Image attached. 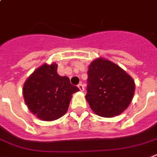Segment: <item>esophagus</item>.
I'll return each mask as SVG.
<instances>
[{
  "label": "esophagus",
  "instance_id": "1",
  "mask_svg": "<svg viewBox=\"0 0 157 157\" xmlns=\"http://www.w3.org/2000/svg\"><path fill=\"white\" fill-rule=\"evenodd\" d=\"M77 86H78L79 90H80L81 91H84V86H83V85H82V83L79 84Z\"/></svg>",
  "mask_w": 157,
  "mask_h": 157
}]
</instances>
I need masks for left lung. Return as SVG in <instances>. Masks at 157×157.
Listing matches in <instances>:
<instances>
[{"instance_id":"1","label":"left lung","mask_w":157,"mask_h":157,"mask_svg":"<svg viewBox=\"0 0 157 157\" xmlns=\"http://www.w3.org/2000/svg\"><path fill=\"white\" fill-rule=\"evenodd\" d=\"M134 91L133 79L113 62L99 57L89 65L86 99L95 114L119 115L128 107Z\"/></svg>"}]
</instances>
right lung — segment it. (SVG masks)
Here are the masks:
<instances>
[{"mask_svg": "<svg viewBox=\"0 0 157 157\" xmlns=\"http://www.w3.org/2000/svg\"><path fill=\"white\" fill-rule=\"evenodd\" d=\"M57 64L44 63L26 80L23 96L31 113L43 121L63 117L68 109L72 94L79 91L67 76L57 72Z\"/></svg>", "mask_w": 157, "mask_h": 157, "instance_id": "right-lung-1", "label": "right lung"}]
</instances>
